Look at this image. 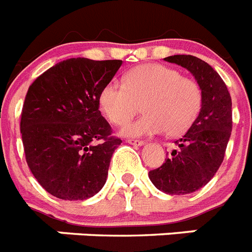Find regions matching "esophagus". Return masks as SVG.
Masks as SVG:
<instances>
[{"mask_svg":"<svg viewBox=\"0 0 252 252\" xmlns=\"http://www.w3.org/2000/svg\"><path fill=\"white\" fill-rule=\"evenodd\" d=\"M128 144H132L135 147H140V145H144V141L138 140V139H127Z\"/></svg>","mask_w":252,"mask_h":252,"instance_id":"esophagus-1","label":"esophagus"}]
</instances>
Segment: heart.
Masks as SVG:
<instances>
[{
  "label": "heart",
  "mask_w": 252,
  "mask_h": 252,
  "mask_svg": "<svg viewBox=\"0 0 252 252\" xmlns=\"http://www.w3.org/2000/svg\"><path fill=\"white\" fill-rule=\"evenodd\" d=\"M141 109L143 117L126 125V136L184 134L202 108V89L196 80L171 66L141 64L125 74L124 85L109 82L99 94V107L112 124L121 126Z\"/></svg>",
  "instance_id": "obj_1"
}]
</instances>
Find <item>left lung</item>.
<instances>
[{"label":"left lung","instance_id":"1","mask_svg":"<svg viewBox=\"0 0 252 252\" xmlns=\"http://www.w3.org/2000/svg\"><path fill=\"white\" fill-rule=\"evenodd\" d=\"M165 60L194 76L202 89V108L161 167L149 171V179L163 193L188 194L205 187L223 162L232 132V99L221 77L203 60L193 55Z\"/></svg>","mask_w":252,"mask_h":252}]
</instances>
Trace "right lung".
<instances>
[{
	"label": "right lung",
	"mask_w": 252,
	"mask_h": 252,
	"mask_svg": "<svg viewBox=\"0 0 252 252\" xmlns=\"http://www.w3.org/2000/svg\"><path fill=\"white\" fill-rule=\"evenodd\" d=\"M122 60L72 58L37 77L23 105L20 132L28 167L45 190L65 201L95 196L122 143L99 111V94Z\"/></svg>",
	"instance_id": "1"
}]
</instances>
